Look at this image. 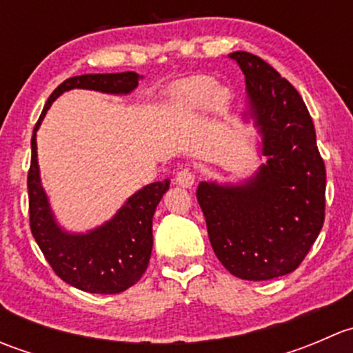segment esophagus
Segmentation results:
<instances>
[{
	"instance_id": "esophagus-1",
	"label": "esophagus",
	"mask_w": 353,
	"mask_h": 353,
	"mask_svg": "<svg viewBox=\"0 0 353 353\" xmlns=\"http://www.w3.org/2000/svg\"><path fill=\"white\" fill-rule=\"evenodd\" d=\"M194 172L191 169H181L179 172L176 174V184L181 188H191L194 184Z\"/></svg>"
}]
</instances>
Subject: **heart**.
Returning a JSON list of instances; mask_svg holds the SVG:
<instances>
[{
	"label": "heart",
	"instance_id": "heart-1",
	"mask_svg": "<svg viewBox=\"0 0 353 353\" xmlns=\"http://www.w3.org/2000/svg\"><path fill=\"white\" fill-rule=\"evenodd\" d=\"M170 97H172V104L181 110L201 109L206 104L212 108H220L229 99V90L216 85L215 78L196 74L174 85Z\"/></svg>",
	"mask_w": 353,
	"mask_h": 353
}]
</instances>
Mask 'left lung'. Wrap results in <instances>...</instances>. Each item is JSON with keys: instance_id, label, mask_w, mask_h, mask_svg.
<instances>
[{"instance_id": "1", "label": "left lung", "mask_w": 353, "mask_h": 353, "mask_svg": "<svg viewBox=\"0 0 353 353\" xmlns=\"http://www.w3.org/2000/svg\"><path fill=\"white\" fill-rule=\"evenodd\" d=\"M245 78L248 109L266 162L237 184L199 183L196 198L219 261L243 280L292 273L325 222L326 169L299 92L251 52L229 54Z\"/></svg>"}]
</instances>
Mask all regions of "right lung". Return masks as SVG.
Masks as SVG:
<instances>
[{
	"label": "right lung",
	"instance_id": "1",
	"mask_svg": "<svg viewBox=\"0 0 353 353\" xmlns=\"http://www.w3.org/2000/svg\"><path fill=\"white\" fill-rule=\"evenodd\" d=\"M141 77L134 71L97 73L68 78L51 94L32 134V160L28 170V213L35 243L56 275L71 287L90 294H119L141 279L152 256V219L169 179L157 181L131 194L112 219L85 234L68 232L54 219L41 183L37 162V130L52 102L73 88L128 95Z\"/></svg>",
	"mask_w": 353,
	"mask_h": 353
}]
</instances>
